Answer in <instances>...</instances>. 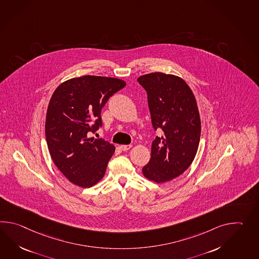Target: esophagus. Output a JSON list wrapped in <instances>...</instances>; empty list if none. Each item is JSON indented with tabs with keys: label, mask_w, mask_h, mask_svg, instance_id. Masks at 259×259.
Instances as JSON below:
<instances>
[{
	"label": "esophagus",
	"mask_w": 259,
	"mask_h": 259,
	"mask_svg": "<svg viewBox=\"0 0 259 259\" xmlns=\"http://www.w3.org/2000/svg\"><path fill=\"white\" fill-rule=\"evenodd\" d=\"M132 148V145H121L120 146V149L123 151H126V150H130Z\"/></svg>",
	"instance_id": "1"
}]
</instances>
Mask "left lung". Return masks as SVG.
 <instances>
[{
	"instance_id": "1",
	"label": "left lung",
	"mask_w": 259,
	"mask_h": 259,
	"mask_svg": "<svg viewBox=\"0 0 259 259\" xmlns=\"http://www.w3.org/2000/svg\"><path fill=\"white\" fill-rule=\"evenodd\" d=\"M146 90L154 130H161L151 144V157L143 175L157 183L179 177L195 158L201 137V119L192 91L175 75L154 72L139 77Z\"/></svg>"
}]
</instances>
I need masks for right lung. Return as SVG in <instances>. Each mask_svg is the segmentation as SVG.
Instances as JSON below:
<instances>
[{
    "label": "right lung",
    "instance_id": "obj_1",
    "mask_svg": "<svg viewBox=\"0 0 259 259\" xmlns=\"http://www.w3.org/2000/svg\"><path fill=\"white\" fill-rule=\"evenodd\" d=\"M125 81L85 75L64 81L48 105L46 137L53 161L73 184L90 188L100 181L115 147L89 138L102 126L101 109Z\"/></svg>",
    "mask_w": 259,
    "mask_h": 259
}]
</instances>
